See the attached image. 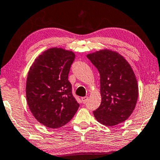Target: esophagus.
<instances>
[{
  "mask_svg": "<svg viewBox=\"0 0 160 160\" xmlns=\"http://www.w3.org/2000/svg\"><path fill=\"white\" fill-rule=\"evenodd\" d=\"M88 100V97H82V102H83L84 104L87 103Z\"/></svg>",
  "mask_w": 160,
  "mask_h": 160,
  "instance_id": "obj_1",
  "label": "esophagus"
}]
</instances>
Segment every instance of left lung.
I'll return each mask as SVG.
<instances>
[{
  "label": "left lung",
  "mask_w": 160,
  "mask_h": 160,
  "mask_svg": "<svg viewBox=\"0 0 160 160\" xmlns=\"http://www.w3.org/2000/svg\"><path fill=\"white\" fill-rule=\"evenodd\" d=\"M100 75L101 104L93 115L106 126L128 119L138 99L137 80L129 63L119 52L104 49L87 55Z\"/></svg>",
  "instance_id": "obj_1"
}]
</instances>
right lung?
<instances>
[{
	"instance_id": "add662e5",
	"label": "right lung",
	"mask_w": 160,
	"mask_h": 160,
	"mask_svg": "<svg viewBox=\"0 0 160 160\" xmlns=\"http://www.w3.org/2000/svg\"><path fill=\"white\" fill-rule=\"evenodd\" d=\"M74 58L72 51L52 47L37 57L29 68L26 83L27 104L33 116L47 128L66 125L79 107L68 81Z\"/></svg>"
}]
</instances>
